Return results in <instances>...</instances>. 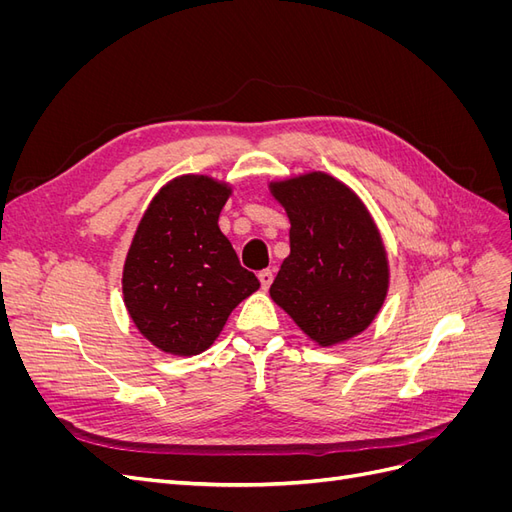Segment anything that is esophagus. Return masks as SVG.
Wrapping results in <instances>:
<instances>
[{
    "mask_svg": "<svg viewBox=\"0 0 512 512\" xmlns=\"http://www.w3.org/2000/svg\"><path fill=\"white\" fill-rule=\"evenodd\" d=\"M258 280H260V284H262V288H269L271 284H273V271L271 269H265V271H260L258 273Z\"/></svg>",
    "mask_w": 512,
    "mask_h": 512,
    "instance_id": "34e87169",
    "label": "esophagus"
}]
</instances>
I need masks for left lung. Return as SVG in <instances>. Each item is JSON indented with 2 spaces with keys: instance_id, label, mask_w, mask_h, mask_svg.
I'll use <instances>...</instances> for the list:
<instances>
[{
  "instance_id": "1",
  "label": "left lung",
  "mask_w": 512,
  "mask_h": 512,
  "mask_svg": "<svg viewBox=\"0 0 512 512\" xmlns=\"http://www.w3.org/2000/svg\"><path fill=\"white\" fill-rule=\"evenodd\" d=\"M271 190L290 218V256L271 299L320 346L365 331L389 288L386 252L367 209L324 173L273 183Z\"/></svg>"
}]
</instances>
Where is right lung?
I'll list each match as a JSON object with an SVG mask.
<instances>
[{
	"mask_svg": "<svg viewBox=\"0 0 512 512\" xmlns=\"http://www.w3.org/2000/svg\"><path fill=\"white\" fill-rule=\"evenodd\" d=\"M230 194L205 175L173 179L151 200L123 267V301L149 342L192 356L207 350L243 299L260 288L218 226Z\"/></svg>",
	"mask_w": 512,
	"mask_h": 512,
	"instance_id": "add662e5",
	"label": "right lung"
}]
</instances>
